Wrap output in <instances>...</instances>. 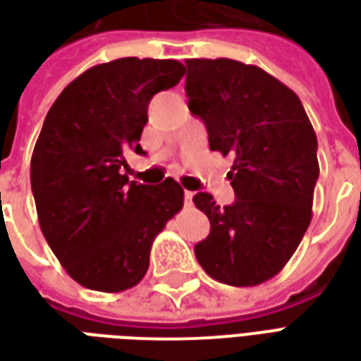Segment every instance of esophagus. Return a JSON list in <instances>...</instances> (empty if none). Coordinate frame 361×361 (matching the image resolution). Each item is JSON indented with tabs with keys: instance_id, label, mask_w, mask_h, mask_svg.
I'll return each instance as SVG.
<instances>
[{
	"instance_id": "obj_1",
	"label": "esophagus",
	"mask_w": 361,
	"mask_h": 361,
	"mask_svg": "<svg viewBox=\"0 0 361 361\" xmlns=\"http://www.w3.org/2000/svg\"><path fill=\"white\" fill-rule=\"evenodd\" d=\"M183 199H185V204H191V199H193V193H191V191H188V189H185V191H183Z\"/></svg>"
}]
</instances>
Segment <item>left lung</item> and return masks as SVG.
I'll return each mask as SVG.
<instances>
[{"label":"left lung","instance_id":"1","mask_svg":"<svg viewBox=\"0 0 361 361\" xmlns=\"http://www.w3.org/2000/svg\"><path fill=\"white\" fill-rule=\"evenodd\" d=\"M185 66L189 110L203 119L211 150L234 160V203L193 197L211 220L195 257L222 284L257 286L284 269L310 226L317 137L298 94L261 67L228 58Z\"/></svg>","mask_w":361,"mask_h":361}]
</instances>
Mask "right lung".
<instances>
[{
	"label": "right lung",
	"instance_id": "obj_1",
	"mask_svg": "<svg viewBox=\"0 0 361 361\" xmlns=\"http://www.w3.org/2000/svg\"><path fill=\"white\" fill-rule=\"evenodd\" d=\"M176 59L121 58L87 69L61 90L30 160L46 242L67 274L96 292H123L149 269L152 242L183 207V189L129 181L127 150L142 154L152 96L176 87Z\"/></svg>",
	"mask_w": 361,
	"mask_h": 361
}]
</instances>
